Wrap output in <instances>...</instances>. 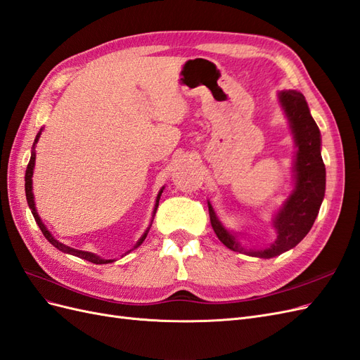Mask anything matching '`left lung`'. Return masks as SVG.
I'll use <instances>...</instances> for the list:
<instances>
[{"label":"left lung","instance_id":"1","mask_svg":"<svg viewBox=\"0 0 360 360\" xmlns=\"http://www.w3.org/2000/svg\"><path fill=\"white\" fill-rule=\"evenodd\" d=\"M280 103L288 115L298 147L295 159V189L274 219L277 239L265 250L245 251L235 236L221 226L209 202L212 227L218 239L233 251H245L250 256L269 259L294 248L312 229L326 192V167L321 158V134L309 112L303 94L280 92Z\"/></svg>","mask_w":360,"mask_h":360}]
</instances>
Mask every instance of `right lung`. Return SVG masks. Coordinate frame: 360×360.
<instances>
[{"label":"right lung","instance_id":"obj_1","mask_svg":"<svg viewBox=\"0 0 360 360\" xmlns=\"http://www.w3.org/2000/svg\"><path fill=\"white\" fill-rule=\"evenodd\" d=\"M39 136H41V131L37 133V136H36V139H34V143L37 142V139H39ZM33 168H34V151L32 153V158H30V162H28V165H27V171H25V197H27V202H28V206H30V209H32V213H33V217H34V219H36V222H37V226H39V229L42 230V233H44V236L51 242V244L57 248V250H60V251H63V252H68V255H74V256H77V257H80V259H84V260H89V262H92V264H109V262H113V260H108V259H101V257H98V256H95V255H92V252H87V251H82V250H75V248H71V247H66V245H63V244H60L59 240H56L53 236H51V233L46 230V227L42 224V221H41V218H39V215L36 213V207H34V198H33V192H32V177H33ZM162 192H163V189L159 192V195H158V202H156V210H158V206H159V198H160V195H162ZM156 210H154V213H156ZM147 233H148V230L143 233V236L139 239V242L138 244L134 245V248H138L142 242H143V239L147 238Z\"/></svg>","mask_w":360,"mask_h":360}]
</instances>
